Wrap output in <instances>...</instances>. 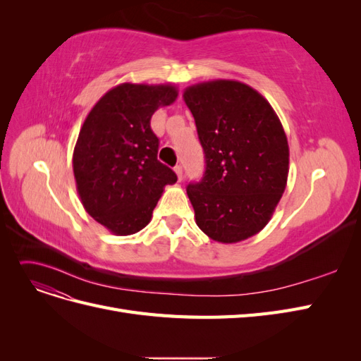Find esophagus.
Segmentation results:
<instances>
[{
  "label": "esophagus",
  "instance_id": "obj_1",
  "mask_svg": "<svg viewBox=\"0 0 361 361\" xmlns=\"http://www.w3.org/2000/svg\"><path fill=\"white\" fill-rule=\"evenodd\" d=\"M174 171H176L178 179H179V182H180V180H182V167H180V166H176V167H174Z\"/></svg>",
  "mask_w": 361,
  "mask_h": 361
}]
</instances>
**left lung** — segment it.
Wrapping results in <instances>:
<instances>
[{"mask_svg": "<svg viewBox=\"0 0 361 361\" xmlns=\"http://www.w3.org/2000/svg\"><path fill=\"white\" fill-rule=\"evenodd\" d=\"M206 170L187 194L200 231L235 244L259 233L285 192L289 146L269 102L250 85L215 80L185 89Z\"/></svg>", "mask_w": 361, "mask_h": 361, "instance_id": "1", "label": "left lung"}]
</instances>
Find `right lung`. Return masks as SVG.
Listing matches in <instances>:
<instances>
[{"label": "right lung", "instance_id": "right-lung-1", "mask_svg": "<svg viewBox=\"0 0 361 361\" xmlns=\"http://www.w3.org/2000/svg\"><path fill=\"white\" fill-rule=\"evenodd\" d=\"M171 84L123 82L108 90L87 114L73 149L76 191L84 209L111 233L145 228L166 185L176 173L158 161L159 140L150 118L171 105Z\"/></svg>", "mask_w": 361, "mask_h": 361}]
</instances>
